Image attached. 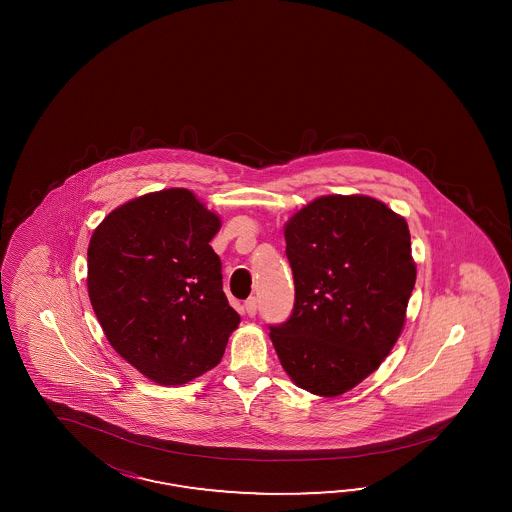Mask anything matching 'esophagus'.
Returning a JSON list of instances; mask_svg holds the SVG:
<instances>
[{
  "label": "esophagus",
  "instance_id": "obj_1",
  "mask_svg": "<svg viewBox=\"0 0 512 512\" xmlns=\"http://www.w3.org/2000/svg\"><path fill=\"white\" fill-rule=\"evenodd\" d=\"M244 310L249 317H255V313H257V298L255 296H249L248 300L244 302Z\"/></svg>",
  "mask_w": 512,
  "mask_h": 512
}]
</instances>
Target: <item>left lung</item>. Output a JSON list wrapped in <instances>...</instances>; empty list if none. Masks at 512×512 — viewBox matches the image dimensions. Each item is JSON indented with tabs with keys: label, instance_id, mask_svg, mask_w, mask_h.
Instances as JSON below:
<instances>
[{
	"label": "left lung",
	"instance_id": "1",
	"mask_svg": "<svg viewBox=\"0 0 512 512\" xmlns=\"http://www.w3.org/2000/svg\"><path fill=\"white\" fill-rule=\"evenodd\" d=\"M295 308L270 340L283 370L317 396L375 372L398 340L417 266L403 217L364 195H328L285 225Z\"/></svg>",
	"mask_w": 512,
	"mask_h": 512
}]
</instances>
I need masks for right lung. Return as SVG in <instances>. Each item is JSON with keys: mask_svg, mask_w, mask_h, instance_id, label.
<instances>
[{"mask_svg": "<svg viewBox=\"0 0 512 512\" xmlns=\"http://www.w3.org/2000/svg\"><path fill=\"white\" fill-rule=\"evenodd\" d=\"M219 217L187 189L125 202L88 248V293L110 345L159 385L216 368L240 323L210 246Z\"/></svg>", "mask_w": 512, "mask_h": 512, "instance_id": "obj_1", "label": "right lung"}]
</instances>
